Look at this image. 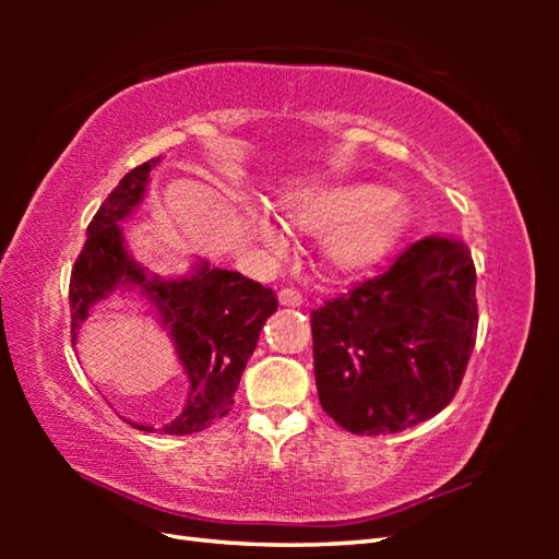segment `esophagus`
I'll list each match as a JSON object with an SVG mask.
<instances>
[{
	"label": "esophagus",
	"instance_id": "1",
	"mask_svg": "<svg viewBox=\"0 0 559 559\" xmlns=\"http://www.w3.org/2000/svg\"><path fill=\"white\" fill-rule=\"evenodd\" d=\"M278 302L286 305V307H300L302 305V293L295 290V288H283L278 293Z\"/></svg>",
	"mask_w": 559,
	"mask_h": 559
}]
</instances>
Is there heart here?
Instances as JSON below:
<instances>
[{
	"mask_svg": "<svg viewBox=\"0 0 559 559\" xmlns=\"http://www.w3.org/2000/svg\"><path fill=\"white\" fill-rule=\"evenodd\" d=\"M281 211L290 228L322 237V261L338 278L374 271L394 252L413 218L406 197L362 182L290 194L281 201ZM252 225L264 240H276L264 216L252 213Z\"/></svg>",
	"mask_w": 559,
	"mask_h": 559,
	"instance_id": "heart-1",
	"label": "heart"
}]
</instances>
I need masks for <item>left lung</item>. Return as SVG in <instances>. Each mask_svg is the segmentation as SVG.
Here are the masks:
<instances>
[{"label":"left lung","instance_id":"8db88e82","mask_svg":"<svg viewBox=\"0 0 559 559\" xmlns=\"http://www.w3.org/2000/svg\"><path fill=\"white\" fill-rule=\"evenodd\" d=\"M476 331L468 245L423 237L384 273L312 312L319 403L353 435L418 425L456 396Z\"/></svg>","mask_w":559,"mask_h":559}]
</instances>
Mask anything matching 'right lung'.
<instances>
[{
  "instance_id": "add662e5",
  "label": "right lung",
  "mask_w": 559,
  "mask_h": 559,
  "mask_svg": "<svg viewBox=\"0 0 559 559\" xmlns=\"http://www.w3.org/2000/svg\"><path fill=\"white\" fill-rule=\"evenodd\" d=\"M160 158L136 165L103 201L93 216L69 281L71 338L88 317L93 305L117 288H141L156 307L163 326L170 329L177 358L187 379L189 396L185 411L163 427L165 435H192L228 415L235 389L249 355L254 353L259 331L276 312V293L242 273L211 266H194L192 276L158 278L129 257L122 237V221L144 199L151 168ZM151 432L153 427L134 425Z\"/></svg>"
}]
</instances>
